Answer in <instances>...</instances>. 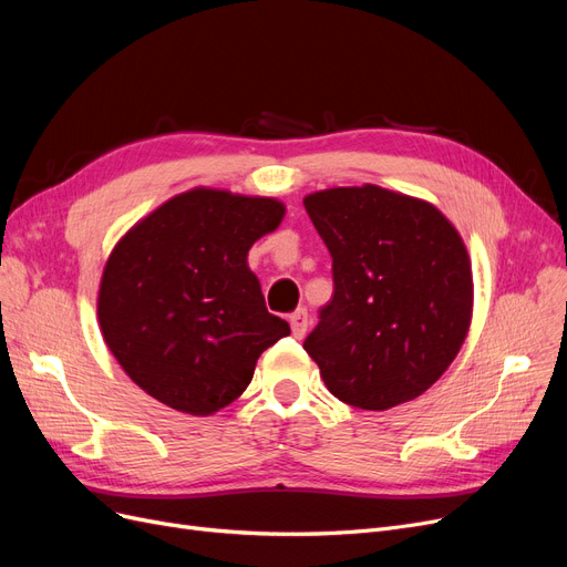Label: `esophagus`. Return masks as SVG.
I'll return each mask as SVG.
<instances>
[{
  "label": "esophagus",
  "instance_id": "34e87169",
  "mask_svg": "<svg viewBox=\"0 0 567 567\" xmlns=\"http://www.w3.org/2000/svg\"><path fill=\"white\" fill-rule=\"evenodd\" d=\"M289 326H291V336L296 340H301L306 336V331H308V312H306V308H299V310L289 315Z\"/></svg>",
  "mask_w": 567,
  "mask_h": 567
}]
</instances>
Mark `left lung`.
<instances>
[{
    "instance_id": "left-lung-1",
    "label": "left lung",
    "mask_w": 567,
    "mask_h": 567,
    "mask_svg": "<svg viewBox=\"0 0 567 567\" xmlns=\"http://www.w3.org/2000/svg\"><path fill=\"white\" fill-rule=\"evenodd\" d=\"M303 204L333 257V299L303 342L326 389L368 411L423 395L471 323L462 236L436 206L370 184Z\"/></svg>"
}]
</instances>
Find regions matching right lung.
<instances>
[{
  "label": "right lung",
  "instance_id": "1",
  "mask_svg": "<svg viewBox=\"0 0 567 567\" xmlns=\"http://www.w3.org/2000/svg\"><path fill=\"white\" fill-rule=\"evenodd\" d=\"M271 197L195 188L158 206L112 250L99 291L103 338L158 402L208 415L241 395L264 349L289 336L266 310L248 250L274 231Z\"/></svg>",
  "mask_w": 567,
  "mask_h": 567
}]
</instances>
